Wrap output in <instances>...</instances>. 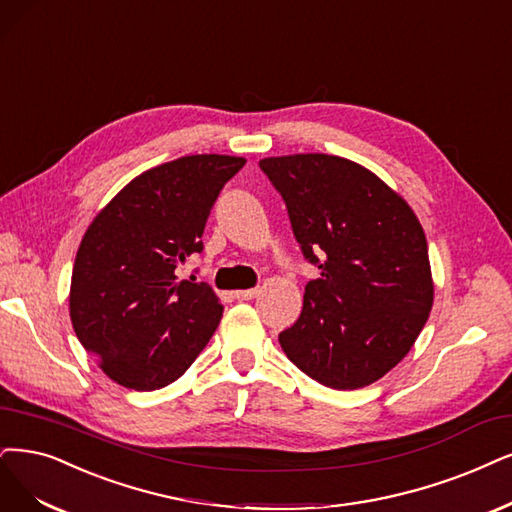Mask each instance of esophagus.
<instances>
[{"label": "esophagus", "instance_id": "1", "mask_svg": "<svg viewBox=\"0 0 512 512\" xmlns=\"http://www.w3.org/2000/svg\"><path fill=\"white\" fill-rule=\"evenodd\" d=\"M259 295V289H242V291H236V297L238 299H255Z\"/></svg>", "mask_w": 512, "mask_h": 512}]
</instances>
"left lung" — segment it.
I'll return each mask as SVG.
<instances>
[{"mask_svg":"<svg viewBox=\"0 0 512 512\" xmlns=\"http://www.w3.org/2000/svg\"><path fill=\"white\" fill-rule=\"evenodd\" d=\"M287 204L320 278L278 342L297 369L335 390L369 386L399 365L434 301L428 244L411 206L352 160L295 154L259 160Z\"/></svg>","mask_w":512,"mask_h":512,"instance_id":"8db88e82","label":"left lung"}]
</instances>
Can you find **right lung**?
<instances>
[{
  "label": "right lung",
  "mask_w": 512,
  "mask_h": 512,
  "mask_svg": "<svg viewBox=\"0 0 512 512\" xmlns=\"http://www.w3.org/2000/svg\"><path fill=\"white\" fill-rule=\"evenodd\" d=\"M244 162L200 154L149 168L88 225L73 263L69 316L109 380L143 392L164 388L213 337L219 297L206 282L177 274L204 249L211 208Z\"/></svg>",
  "instance_id": "1"
}]
</instances>
